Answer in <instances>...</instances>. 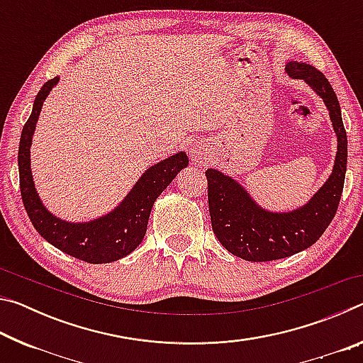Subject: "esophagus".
Masks as SVG:
<instances>
[{
  "instance_id": "esophagus-1",
  "label": "esophagus",
  "mask_w": 363,
  "mask_h": 363,
  "mask_svg": "<svg viewBox=\"0 0 363 363\" xmlns=\"http://www.w3.org/2000/svg\"><path fill=\"white\" fill-rule=\"evenodd\" d=\"M190 153H192L194 163L203 164L208 157V145H205L203 143H194V145L190 147Z\"/></svg>"
}]
</instances>
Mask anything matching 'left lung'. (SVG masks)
<instances>
[{"mask_svg": "<svg viewBox=\"0 0 363 363\" xmlns=\"http://www.w3.org/2000/svg\"><path fill=\"white\" fill-rule=\"evenodd\" d=\"M285 72L320 96L337 139L333 171L306 205L291 211H270L256 203L240 182L214 168L206 169L208 205L213 232L220 245L245 261L264 262L296 255L322 237L340 205L347 164V136L341 107L322 72L291 60Z\"/></svg>", "mask_w": 363, "mask_h": 363, "instance_id": "obj_1", "label": "left lung"}]
</instances>
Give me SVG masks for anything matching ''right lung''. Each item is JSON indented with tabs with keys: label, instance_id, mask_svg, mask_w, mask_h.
I'll use <instances>...</instances> for the list:
<instances>
[{
	"label": "right lung",
	"instance_id": "right-lung-1",
	"mask_svg": "<svg viewBox=\"0 0 363 363\" xmlns=\"http://www.w3.org/2000/svg\"><path fill=\"white\" fill-rule=\"evenodd\" d=\"M57 83L59 77L43 84L35 97L32 115L21 134L17 162L23 206L36 232L52 247L89 264L118 261L133 253L143 242L153 203L173 182L177 173L187 167V153L177 152L163 162L152 164L134 184L131 192L120 201V205L101 218L86 223H70L57 218L43 205L30 167V147L43 102Z\"/></svg>",
	"mask_w": 363,
	"mask_h": 363
}]
</instances>
